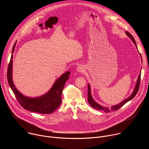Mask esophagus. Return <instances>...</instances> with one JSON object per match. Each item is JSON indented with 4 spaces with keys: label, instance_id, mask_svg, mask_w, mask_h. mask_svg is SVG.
<instances>
[{
    "label": "esophagus",
    "instance_id": "34e87169",
    "mask_svg": "<svg viewBox=\"0 0 149 149\" xmlns=\"http://www.w3.org/2000/svg\"><path fill=\"white\" fill-rule=\"evenodd\" d=\"M77 71L78 73H82L84 72L85 69H84V67L82 65H79L78 66V67H77Z\"/></svg>",
    "mask_w": 149,
    "mask_h": 149
}]
</instances>
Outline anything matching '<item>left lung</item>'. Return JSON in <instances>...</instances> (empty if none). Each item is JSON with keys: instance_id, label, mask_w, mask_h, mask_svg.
I'll list each match as a JSON object with an SVG mask.
<instances>
[{"instance_id": "obj_1", "label": "left lung", "mask_w": 149, "mask_h": 149, "mask_svg": "<svg viewBox=\"0 0 149 149\" xmlns=\"http://www.w3.org/2000/svg\"><path fill=\"white\" fill-rule=\"evenodd\" d=\"M125 34L128 36L133 41V43L134 44V45H136V47L137 48V45H136V43L135 42V40L133 38V36L128 32L125 31ZM138 50V49H137ZM139 52V51H138ZM140 54V53H139ZM141 56V55H140ZM142 59V58H141ZM140 77H141V71H140V73L139 74V75L138 77V78H137V82L136 84V86H135V87L134 88V91L132 93V94H131V95L127 98L125 100H123V101H121L120 103L117 104V105H113L111 106V108H108V107H102V106H101V105H100L99 104H98L97 102H96L93 99V97H92V95H91V87H90V85L88 84V101L89 102V104L91 105V107L96 110H101V111H103L105 113H109V112H110V111H115V110H117L118 109H119L120 108H121L122 106L125 104V103H127L128 101H130L131 100H132L135 96L137 94L139 90V86H140Z\"/></svg>"}]
</instances>
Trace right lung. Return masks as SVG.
Wrapping results in <instances>:
<instances>
[{
	"instance_id": "add662e5",
	"label": "right lung",
	"mask_w": 149,
	"mask_h": 149,
	"mask_svg": "<svg viewBox=\"0 0 149 149\" xmlns=\"http://www.w3.org/2000/svg\"><path fill=\"white\" fill-rule=\"evenodd\" d=\"M16 41L12 48V54L14 52ZM13 55L7 72V78L9 86L14 93L17 100L22 107L30 111L41 114H50L56 110L61 104V95L62 90L66 81L69 78L70 71L63 74L54 82L51 88L44 95L38 97H28L20 93L16 88L12 79Z\"/></svg>"
}]
</instances>
